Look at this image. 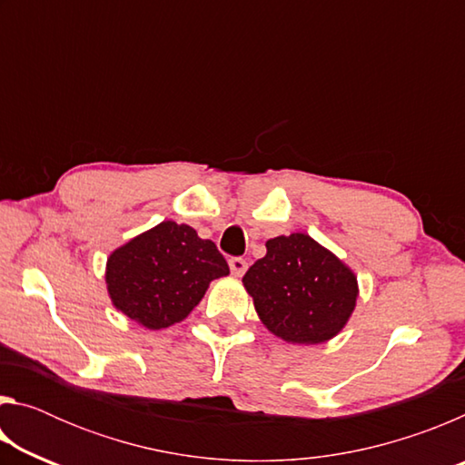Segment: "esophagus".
Returning a JSON list of instances; mask_svg holds the SVG:
<instances>
[{
    "mask_svg": "<svg viewBox=\"0 0 465 465\" xmlns=\"http://www.w3.org/2000/svg\"><path fill=\"white\" fill-rule=\"evenodd\" d=\"M230 269H232L233 277H242V274L248 269V262L240 256H233V258H230Z\"/></svg>",
    "mask_w": 465,
    "mask_h": 465,
    "instance_id": "1",
    "label": "esophagus"
}]
</instances>
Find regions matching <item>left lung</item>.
<instances>
[{
    "label": "left lung",
    "mask_w": 465,
    "mask_h": 465,
    "mask_svg": "<svg viewBox=\"0 0 465 465\" xmlns=\"http://www.w3.org/2000/svg\"><path fill=\"white\" fill-rule=\"evenodd\" d=\"M262 324L291 344L336 336L355 310L359 287L349 266L308 233L266 242V256L243 274Z\"/></svg>",
    "instance_id": "8db88e82"
}]
</instances>
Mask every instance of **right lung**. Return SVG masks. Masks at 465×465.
<instances>
[{
    "label": "right lung",
    "mask_w": 465,
    "mask_h": 465,
    "mask_svg": "<svg viewBox=\"0 0 465 465\" xmlns=\"http://www.w3.org/2000/svg\"><path fill=\"white\" fill-rule=\"evenodd\" d=\"M230 274L222 252L191 225L162 222L116 248L106 262L114 308L149 330L183 322L209 282Z\"/></svg>",
    "instance_id": "add662e5"
}]
</instances>
